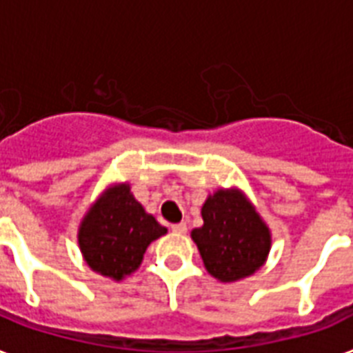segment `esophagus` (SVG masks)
Here are the masks:
<instances>
[{
    "label": "esophagus",
    "instance_id": "1",
    "mask_svg": "<svg viewBox=\"0 0 353 353\" xmlns=\"http://www.w3.org/2000/svg\"><path fill=\"white\" fill-rule=\"evenodd\" d=\"M172 231L177 232V234H185V232H187V223H185V221H181V223H174V225H172Z\"/></svg>",
    "mask_w": 353,
    "mask_h": 353
}]
</instances>
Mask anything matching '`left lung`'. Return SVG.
<instances>
[{
	"label": "left lung",
	"mask_w": 353,
	"mask_h": 353,
	"mask_svg": "<svg viewBox=\"0 0 353 353\" xmlns=\"http://www.w3.org/2000/svg\"><path fill=\"white\" fill-rule=\"evenodd\" d=\"M201 216L203 225L190 236L214 279L236 282L262 268L271 249V232L243 192L216 190L201 207Z\"/></svg>",
	"instance_id": "obj_1"
}]
</instances>
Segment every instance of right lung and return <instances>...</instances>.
<instances>
[{"mask_svg":"<svg viewBox=\"0 0 353 353\" xmlns=\"http://www.w3.org/2000/svg\"><path fill=\"white\" fill-rule=\"evenodd\" d=\"M166 234L133 198L130 185H113L91 205L79 229V245L95 273L122 280L141 265L148 245Z\"/></svg>","mask_w":353,"mask_h":353,"instance_id":"right-lung-1","label":"right lung"}]
</instances>
